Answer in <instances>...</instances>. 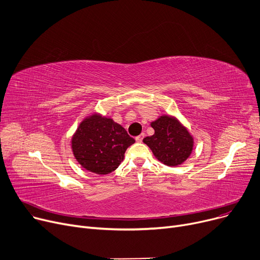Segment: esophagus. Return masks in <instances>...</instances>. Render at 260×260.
<instances>
[{"mask_svg": "<svg viewBox=\"0 0 260 260\" xmlns=\"http://www.w3.org/2000/svg\"><path fill=\"white\" fill-rule=\"evenodd\" d=\"M143 138H144V134L142 133L141 135H139V136H137V137H136V141H137V142H142Z\"/></svg>", "mask_w": 260, "mask_h": 260, "instance_id": "1", "label": "esophagus"}]
</instances>
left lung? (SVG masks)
<instances>
[{
	"mask_svg": "<svg viewBox=\"0 0 260 260\" xmlns=\"http://www.w3.org/2000/svg\"><path fill=\"white\" fill-rule=\"evenodd\" d=\"M155 134L143 142L152 149L155 157L169 167L183 163L193 151V137L180 122L171 116H161L152 122Z\"/></svg>",
	"mask_w": 260,
	"mask_h": 260,
	"instance_id": "8db88e82",
	"label": "left lung"
}]
</instances>
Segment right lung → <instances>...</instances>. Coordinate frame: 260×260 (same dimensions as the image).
<instances>
[{"label": "right lung", "mask_w": 260, "mask_h": 260, "mask_svg": "<svg viewBox=\"0 0 260 260\" xmlns=\"http://www.w3.org/2000/svg\"><path fill=\"white\" fill-rule=\"evenodd\" d=\"M135 139L111 118L93 114L81 123L72 139L77 161L98 175L115 171Z\"/></svg>", "instance_id": "1"}]
</instances>
